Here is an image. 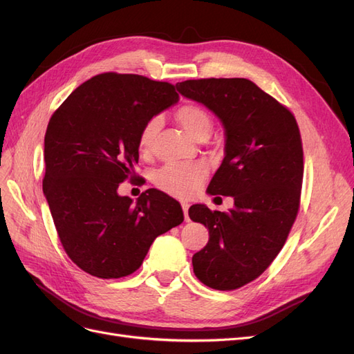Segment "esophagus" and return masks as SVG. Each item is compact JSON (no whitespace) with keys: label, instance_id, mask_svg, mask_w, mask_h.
<instances>
[{"label":"esophagus","instance_id":"1","mask_svg":"<svg viewBox=\"0 0 354 354\" xmlns=\"http://www.w3.org/2000/svg\"><path fill=\"white\" fill-rule=\"evenodd\" d=\"M181 208H183V211H185V220L189 221V220H190V218H189V214H187L189 203H187V202H181Z\"/></svg>","mask_w":354,"mask_h":354}]
</instances>
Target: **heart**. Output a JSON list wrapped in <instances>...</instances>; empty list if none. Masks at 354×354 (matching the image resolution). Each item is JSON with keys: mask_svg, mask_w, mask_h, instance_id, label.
Returning a JSON list of instances; mask_svg holds the SVG:
<instances>
[{"mask_svg": "<svg viewBox=\"0 0 354 354\" xmlns=\"http://www.w3.org/2000/svg\"><path fill=\"white\" fill-rule=\"evenodd\" d=\"M176 121L186 131V134H189L192 138H195V140L205 138L211 130V116L207 112V109L202 108L198 103L181 104L176 111ZM159 125L160 120L158 116L151 118V120L143 125L140 134H138V149H140L142 153H151ZM205 178L207 168L202 164H169L158 171L155 183L160 190L167 192L169 195L187 198L196 194Z\"/></svg>", "mask_w": 354, "mask_h": 354, "instance_id": "obj_1", "label": "heart"}]
</instances>
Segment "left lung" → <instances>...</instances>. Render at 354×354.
I'll return each instance as SVG.
<instances>
[{"label":"left lung","mask_w":354,"mask_h":354,"mask_svg":"<svg viewBox=\"0 0 354 354\" xmlns=\"http://www.w3.org/2000/svg\"><path fill=\"white\" fill-rule=\"evenodd\" d=\"M185 97L205 104L226 130L223 162L207 189L233 196L229 212L192 205L189 217L209 230L192 259L198 279L233 291L257 279L281 252L297 218L304 162L292 112L245 78L178 82Z\"/></svg>","instance_id":"left-lung-1"}]
</instances>
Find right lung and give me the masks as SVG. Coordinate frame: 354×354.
Here are the masks:
<instances>
[{
    "label": "right lung",
    "instance_id": "obj_1",
    "mask_svg": "<svg viewBox=\"0 0 354 354\" xmlns=\"http://www.w3.org/2000/svg\"><path fill=\"white\" fill-rule=\"evenodd\" d=\"M177 100L169 82L106 72L81 84L50 118L42 190L63 250L91 276L134 273L159 234L185 220L164 192L149 189L136 203L116 192L134 177L143 125Z\"/></svg>",
    "mask_w": 354,
    "mask_h": 354
}]
</instances>
